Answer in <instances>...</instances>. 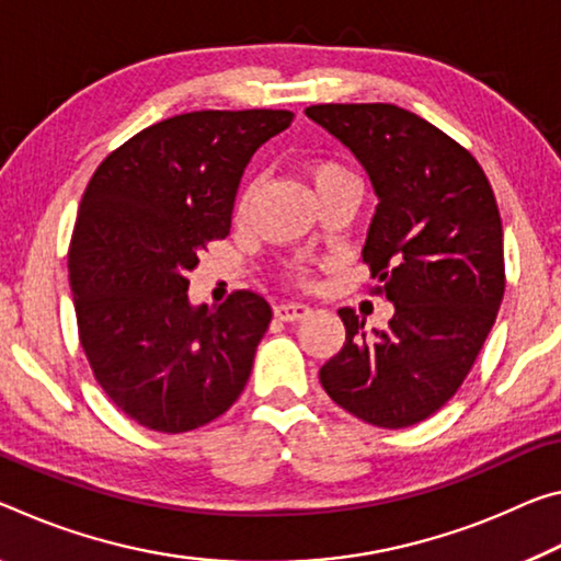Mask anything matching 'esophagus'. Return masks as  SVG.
I'll return each instance as SVG.
<instances>
[{
	"instance_id": "34e87169",
	"label": "esophagus",
	"mask_w": 561,
	"mask_h": 561,
	"mask_svg": "<svg viewBox=\"0 0 561 561\" xmlns=\"http://www.w3.org/2000/svg\"><path fill=\"white\" fill-rule=\"evenodd\" d=\"M309 314H312V309L307 305H299V301H287V305L274 307V317L282 319V322H299V319H305Z\"/></svg>"
}]
</instances>
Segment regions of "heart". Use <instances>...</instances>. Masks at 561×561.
<instances>
[{
    "mask_svg": "<svg viewBox=\"0 0 561 561\" xmlns=\"http://www.w3.org/2000/svg\"><path fill=\"white\" fill-rule=\"evenodd\" d=\"M346 174H350V172H346V169L342 164H336V162H314L312 167H309V176H312L317 190L322 184L336 180V176H346ZM249 204H252V190L244 192V197L239 199V217L247 215Z\"/></svg>",
    "mask_w": 561,
    "mask_h": 561,
    "instance_id": "obj_1",
    "label": "heart"
}]
</instances>
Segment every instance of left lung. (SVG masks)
<instances>
[{"label":"left lung","instance_id":"left-lung-1","mask_svg":"<svg viewBox=\"0 0 561 561\" xmlns=\"http://www.w3.org/2000/svg\"><path fill=\"white\" fill-rule=\"evenodd\" d=\"M305 114L359 159L377 194L362 256L394 305L364 332L340 309L346 340L319 369L324 392L357 420L402 430L455 397L504 297L496 199L477 159L394 104H314Z\"/></svg>","mask_w":561,"mask_h":561}]
</instances>
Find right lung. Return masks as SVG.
Listing matches in <instances>:
<instances>
[{"label": "right lung", "instance_id": "obj_1", "mask_svg": "<svg viewBox=\"0 0 561 561\" xmlns=\"http://www.w3.org/2000/svg\"><path fill=\"white\" fill-rule=\"evenodd\" d=\"M291 117L176 114L114 149L87 184L69 244L79 342L106 397L147 430L192 432L244 392L272 307L247 289L194 307L186 274L229 234L249 159Z\"/></svg>", "mask_w": 561, "mask_h": 561}]
</instances>
